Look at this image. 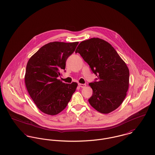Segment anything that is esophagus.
<instances>
[{"mask_svg":"<svg viewBox=\"0 0 155 155\" xmlns=\"http://www.w3.org/2000/svg\"><path fill=\"white\" fill-rule=\"evenodd\" d=\"M78 86H79V87H80L81 88H84L86 86V84H80V83H79Z\"/></svg>","mask_w":155,"mask_h":155,"instance_id":"obj_1","label":"esophagus"}]
</instances>
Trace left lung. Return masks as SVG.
I'll list each match as a JSON object with an SVG mask.
<instances>
[{
	"label": "left lung",
	"mask_w": 155,
	"mask_h": 155,
	"mask_svg": "<svg viewBox=\"0 0 155 155\" xmlns=\"http://www.w3.org/2000/svg\"><path fill=\"white\" fill-rule=\"evenodd\" d=\"M79 53L97 76L88 85L93 90L88 99L91 106L102 114H109L124 101L129 86L130 72L126 64L107 41L92 38L81 42Z\"/></svg>",
	"instance_id": "1"
}]
</instances>
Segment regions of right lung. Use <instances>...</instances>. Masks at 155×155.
I'll return each instance as SVG.
<instances>
[{
  "label": "right lung",
  "instance_id": "obj_1",
  "mask_svg": "<svg viewBox=\"0 0 155 155\" xmlns=\"http://www.w3.org/2000/svg\"><path fill=\"white\" fill-rule=\"evenodd\" d=\"M78 44L49 43L34 54L27 64L25 86L37 107L45 114L54 115L62 111L77 88V83L66 84L58 77L65 69L66 61Z\"/></svg>",
  "mask_w": 155,
  "mask_h": 155
}]
</instances>
